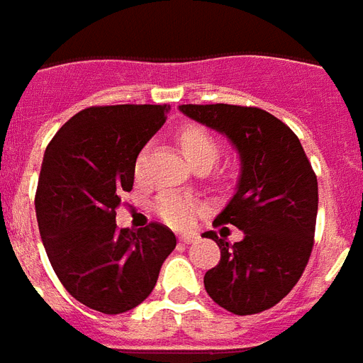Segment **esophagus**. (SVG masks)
<instances>
[{"mask_svg":"<svg viewBox=\"0 0 363 363\" xmlns=\"http://www.w3.org/2000/svg\"><path fill=\"white\" fill-rule=\"evenodd\" d=\"M179 240H181V242H184V244H191V242H196V240H197V235L186 233V235H181V237H179Z\"/></svg>","mask_w":363,"mask_h":363,"instance_id":"34e87169","label":"esophagus"}]
</instances>
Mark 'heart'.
Masks as SVG:
<instances>
[{
	"instance_id": "1",
	"label": "heart",
	"mask_w": 363,
	"mask_h": 363,
	"mask_svg": "<svg viewBox=\"0 0 363 363\" xmlns=\"http://www.w3.org/2000/svg\"><path fill=\"white\" fill-rule=\"evenodd\" d=\"M182 155L196 167H211L220 156V143L207 128L203 126H186L179 134ZM143 155L135 160V175H141ZM152 211L162 222L175 229L190 228L194 220L203 212V205L196 199L179 194H162L152 205Z\"/></svg>"
}]
</instances>
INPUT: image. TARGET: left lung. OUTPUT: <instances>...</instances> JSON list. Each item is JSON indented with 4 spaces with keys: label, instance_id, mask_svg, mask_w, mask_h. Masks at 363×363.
Returning a JSON list of instances; mask_svg holds the SVG:
<instances>
[{
    "label": "left lung",
    "instance_id": "obj_1",
    "mask_svg": "<svg viewBox=\"0 0 363 363\" xmlns=\"http://www.w3.org/2000/svg\"><path fill=\"white\" fill-rule=\"evenodd\" d=\"M179 110L228 135L240 155L237 191L214 223H231L244 238L229 244L205 233L222 257L203 284L231 313H261L291 293L308 264L319 207L317 177L296 134L261 108L182 104Z\"/></svg>",
    "mask_w": 363,
    "mask_h": 363
}]
</instances>
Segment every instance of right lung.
Segmentation results:
<instances>
[{"instance_id":"right-lung-1","label":"right lung","mask_w":363,"mask_h":363,"mask_svg":"<svg viewBox=\"0 0 363 363\" xmlns=\"http://www.w3.org/2000/svg\"><path fill=\"white\" fill-rule=\"evenodd\" d=\"M169 106H93L70 117L44 152L35 211L63 287L100 313L134 309L152 293L175 250L173 231L119 229L121 194L134 186L135 158L166 123Z\"/></svg>"}]
</instances>
